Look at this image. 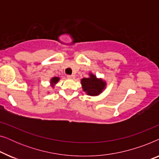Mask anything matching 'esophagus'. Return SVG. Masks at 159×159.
I'll list each match as a JSON object with an SVG mask.
<instances>
[{
  "mask_svg": "<svg viewBox=\"0 0 159 159\" xmlns=\"http://www.w3.org/2000/svg\"><path fill=\"white\" fill-rule=\"evenodd\" d=\"M67 77H68L69 79H70V80H73V79H75V76L74 75H67Z\"/></svg>",
  "mask_w": 159,
  "mask_h": 159,
  "instance_id": "34e87169",
  "label": "esophagus"
}]
</instances>
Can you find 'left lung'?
Instances as JSON below:
<instances>
[{"label": "left lung", "mask_w": 159, "mask_h": 159, "mask_svg": "<svg viewBox=\"0 0 159 159\" xmlns=\"http://www.w3.org/2000/svg\"><path fill=\"white\" fill-rule=\"evenodd\" d=\"M89 75L90 77L83 78L81 80L83 91L90 96L98 95L105 89L106 82L101 79H98L92 73Z\"/></svg>", "instance_id": "8db88e82"}]
</instances>
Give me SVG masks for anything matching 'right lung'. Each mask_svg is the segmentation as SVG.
<instances>
[{
  "label": "right lung",
  "instance_id": "add662e5",
  "mask_svg": "<svg viewBox=\"0 0 159 159\" xmlns=\"http://www.w3.org/2000/svg\"><path fill=\"white\" fill-rule=\"evenodd\" d=\"M59 80H60V78L57 77L52 78V79L51 80V82H51V85L53 88L54 84H56V83H57V82L59 81Z\"/></svg>",
  "mask_w": 159,
  "mask_h": 159
}]
</instances>
